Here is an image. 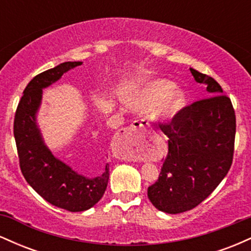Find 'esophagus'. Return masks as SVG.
I'll list each match as a JSON object with an SVG mask.
<instances>
[{
    "label": "esophagus",
    "mask_w": 251,
    "mask_h": 251,
    "mask_svg": "<svg viewBox=\"0 0 251 251\" xmlns=\"http://www.w3.org/2000/svg\"><path fill=\"white\" fill-rule=\"evenodd\" d=\"M149 125L150 124L148 122H145V120H137V122H134L132 125H129L127 128H125L124 133H125V139L128 145H134L135 140H137L135 139V133L145 131V129L149 127ZM128 159L134 160L135 158L132 154H129Z\"/></svg>",
    "instance_id": "34e87169"
}]
</instances>
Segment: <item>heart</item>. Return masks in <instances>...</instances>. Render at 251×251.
Instances as JSON below:
<instances>
[{"label": "heart", "instance_id": "obj_1", "mask_svg": "<svg viewBox=\"0 0 251 251\" xmlns=\"http://www.w3.org/2000/svg\"><path fill=\"white\" fill-rule=\"evenodd\" d=\"M175 85L163 79L153 80L134 98L132 106L135 109L149 112L162 102L158 114L164 119L177 116L185 105V97L180 91H174Z\"/></svg>", "mask_w": 251, "mask_h": 251}]
</instances>
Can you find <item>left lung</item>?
Returning a JSON list of instances; mask_svg holds the SVG:
<instances>
[{"label":"left lung","mask_w":251,"mask_h":251,"mask_svg":"<svg viewBox=\"0 0 251 251\" xmlns=\"http://www.w3.org/2000/svg\"><path fill=\"white\" fill-rule=\"evenodd\" d=\"M195 80L206 83L210 97L181 108L159 127L168 135V154L157 181L149 186L151 203L166 214L196 208L231 168L236 116L231 100L214 77L190 68Z\"/></svg>","instance_id":"1"}]
</instances>
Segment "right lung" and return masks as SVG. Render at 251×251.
Instances as JSON below:
<instances>
[{"mask_svg":"<svg viewBox=\"0 0 251 251\" xmlns=\"http://www.w3.org/2000/svg\"><path fill=\"white\" fill-rule=\"evenodd\" d=\"M80 65L82 62H63L34 76L25 88L14 118V137L25 179L50 204L72 212L85 211L100 201L107 188L108 164L99 177L86 178L77 175L46 148L36 127L35 113L41 101L42 88ZM96 139L102 144L103 135L98 133Z\"/></svg>","mask_w":251,"mask_h":251,"instance_id":"add662e5","label":"right lung"}]
</instances>
